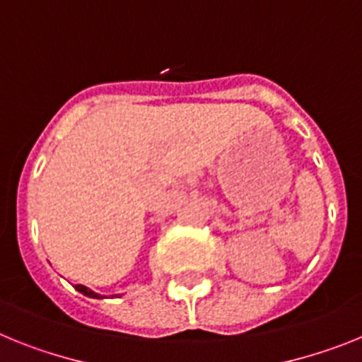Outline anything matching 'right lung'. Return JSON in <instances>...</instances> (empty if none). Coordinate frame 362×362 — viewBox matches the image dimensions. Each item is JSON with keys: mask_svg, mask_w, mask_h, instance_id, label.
Masks as SVG:
<instances>
[{"mask_svg": "<svg viewBox=\"0 0 362 362\" xmlns=\"http://www.w3.org/2000/svg\"><path fill=\"white\" fill-rule=\"evenodd\" d=\"M74 288H76V290L80 291V293L87 295V297H90V298H102V295L94 293L93 290H89V288H87V286H83V284H76V286H74Z\"/></svg>", "mask_w": 362, "mask_h": 362, "instance_id": "1", "label": "right lung"}]
</instances>
